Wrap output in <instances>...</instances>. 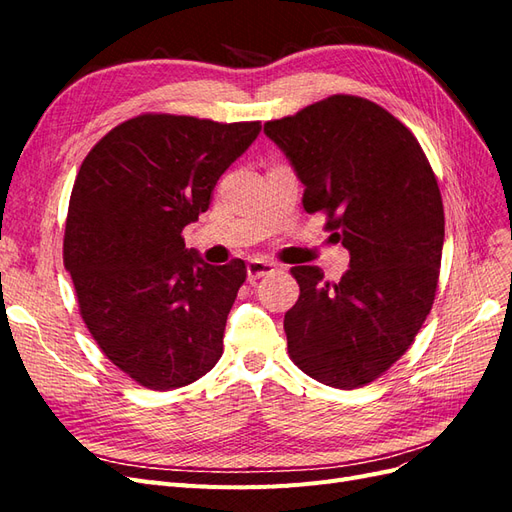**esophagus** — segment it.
Returning <instances> with one entry per match:
<instances>
[{"instance_id":"esophagus-1","label":"esophagus","mask_w":512,"mask_h":512,"mask_svg":"<svg viewBox=\"0 0 512 512\" xmlns=\"http://www.w3.org/2000/svg\"><path fill=\"white\" fill-rule=\"evenodd\" d=\"M275 269H277L275 262L262 260V258H254V260L247 262V280L256 282V280H260V277L271 275Z\"/></svg>"}]
</instances>
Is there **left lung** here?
I'll list each match as a JSON object with an SVG mask.
<instances>
[{
	"mask_svg": "<svg viewBox=\"0 0 512 512\" xmlns=\"http://www.w3.org/2000/svg\"><path fill=\"white\" fill-rule=\"evenodd\" d=\"M305 185L307 213L350 252L337 284L318 267H292L301 294L284 316L288 352L301 371L356 389L404 354L438 288L444 207L414 134L365 98L337 94L265 123Z\"/></svg>",
	"mask_w": 512,
	"mask_h": 512,
	"instance_id": "1",
	"label": "left lung"
}]
</instances>
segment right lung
I'll list each match as a JSON object with an SVG mask.
<instances>
[{
	"instance_id": "1",
	"label": "right lung",
	"mask_w": 512,
	"mask_h": 512,
	"mask_svg": "<svg viewBox=\"0 0 512 512\" xmlns=\"http://www.w3.org/2000/svg\"><path fill=\"white\" fill-rule=\"evenodd\" d=\"M260 121L147 113L119 123L76 175L64 265L108 361L153 391L192 384L220 361L245 262L215 267L181 230L211 203Z\"/></svg>"
}]
</instances>
